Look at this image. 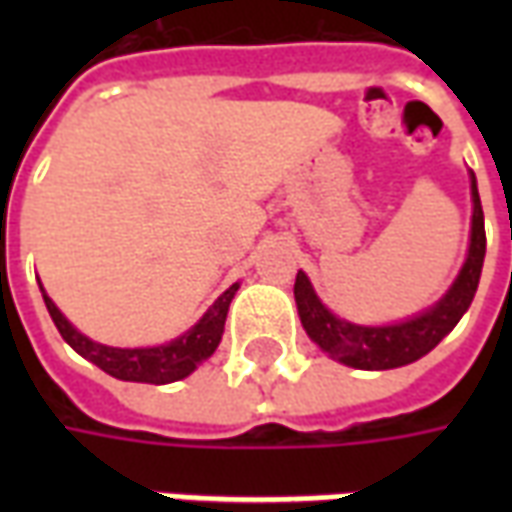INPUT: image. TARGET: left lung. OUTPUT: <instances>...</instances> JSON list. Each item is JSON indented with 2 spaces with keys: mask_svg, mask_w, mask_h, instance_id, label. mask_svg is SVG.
<instances>
[{
  "mask_svg": "<svg viewBox=\"0 0 512 512\" xmlns=\"http://www.w3.org/2000/svg\"><path fill=\"white\" fill-rule=\"evenodd\" d=\"M472 175V241L469 255L463 263L461 274L452 282V288L444 293V299L436 301L428 312H419L417 318H408L392 326H356V323L340 321L334 312L323 307V301L315 296L310 279L304 271L296 274L293 296L299 307V318L304 332L321 351L356 370H392L417 362L430 354L436 345L455 329L463 312L469 310L485 257V222L483 205L477 194V178Z\"/></svg>",
  "mask_w": 512,
  "mask_h": 512,
  "instance_id": "left-lung-1",
  "label": "left lung"
}]
</instances>
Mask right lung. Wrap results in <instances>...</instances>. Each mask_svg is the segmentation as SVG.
Here are the masks:
<instances>
[{"label":"right lung","mask_w":512,"mask_h":512,"mask_svg":"<svg viewBox=\"0 0 512 512\" xmlns=\"http://www.w3.org/2000/svg\"><path fill=\"white\" fill-rule=\"evenodd\" d=\"M235 290H238V282L213 301L211 310L205 312L189 332L175 337L172 343L153 345V348H112V345L95 343L90 337H84L79 329H73L71 321L46 296V290H43V301H46V310H49L54 326L60 329L62 340L87 362L101 367L104 373L120 378V381H136V384H172V381L191 376L197 365H202L219 348Z\"/></svg>","instance_id":"right-lung-1"}]
</instances>
